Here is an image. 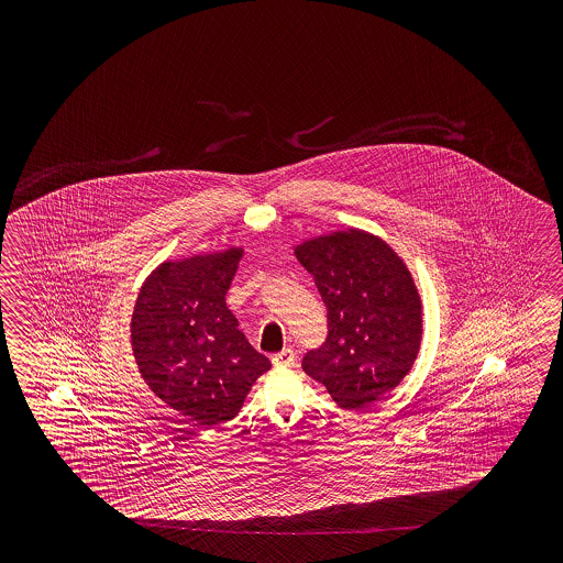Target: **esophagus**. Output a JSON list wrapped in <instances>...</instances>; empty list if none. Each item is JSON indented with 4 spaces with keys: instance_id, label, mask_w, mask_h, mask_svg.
<instances>
[{
    "instance_id": "34e87169",
    "label": "esophagus",
    "mask_w": 563,
    "mask_h": 563,
    "mask_svg": "<svg viewBox=\"0 0 563 563\" xmlns=\"http://www.w3.org/2000/svg\"><path fill=\"white\" fill-rule=\"evenodd\" d=\"M272 362H274L276 366H291V364L296 362V354H294V350H291V347H284L282 352L274 354Z\"/></svg>"
}]
</instances>
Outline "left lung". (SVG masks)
<instances>
[{"instance_id":"obj_1","label":"left lung","mask_w":563,"mask_h":563,"mask_svg":"<svg viewBox=\"0 0 563 563\" xmlns=\"http://www.w3.org/2000/svg\"><path fill=\"white\" fill-rule=\"evenodd\" d=\"M328 308V335L301 368L335 405L364 410L407 376L419 354L422 311L417 286L395 250L360 229L296 247Z\"/></svg>"}]
</instances>
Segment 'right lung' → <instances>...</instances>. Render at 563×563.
Here are the masks:
<instances>
[{"mask_svg":"<svg viewBox=\"0 0 563 563\" xmlns=\"http://www.w3.org/2000/svg\"><path fill=\"white\" fill-rule=\"evenodd\" d=\"M241 255L231 247L158 265L132 311V352L144 380L207 429L233 419L272 368L225 303Z\"/></svg>","mask_w":563,"mask_h":563,"instance_id":"obj_1","label":"right lung"}]
</instances>
